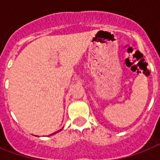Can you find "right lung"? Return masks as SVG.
Here are the masks:
<instances>
[{"mask_svg": "<svg viewBox=\"0 0 160 160\" xmlns=\"http://www.w3.org/2000/svg\"><path fill=\"white\" fill-rule=\"evenodd\" d=\"M61 130H62V129H60V130H58V131H57V132H55V133H53V134H50V136H51V135H53V134H56V133H58V132L61 131Z\"/></svg>", "mask_w": 160, "mask_h": 160, "instance_id": "1", "label": "right lung"}]
</instances>
